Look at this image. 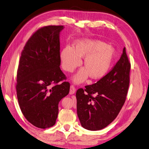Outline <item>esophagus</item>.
I'll return each mask as SVG.
<instances>
[{
	"instance_id": "1",
	"label": "esophagus",
	"mask_w": 149,
	"mask_h": 149,
	"mask_svg": "<svg viewBox=\"0 0 149 149\" xmlns=\"http://www.w3.org/2000/svg\"><path fill=\"white\" fill-rule=\"evenodd\" d=\"M75 90H76V89H75V88L74 87V86H73V85H71L70 87V92H69V93H70V95L74 94L75 92Z\"/></svg>"
}]
</instances>
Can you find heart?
<instances>
[{
	"mask_svg": "<svg viewBox=\"0 0 149 149\" xmlns=\"http://www.w3.org/2000/svg\"><path fill=\"white\" fill-rule=\"evenodd\" d=\"M115 54L114 49L98 40L82 39L74 42L72 47L65 46L60 52L61 66L64 70L72 72L84 58V68L80 69L72 77L76 84L84 82L90 76L99 80L106 75Z\"/></svg>",
	"mask_w": 149,
	"mask_h": 149,
	"instance_id": "obj_1",
	"label": "heart"
}]
</instances>
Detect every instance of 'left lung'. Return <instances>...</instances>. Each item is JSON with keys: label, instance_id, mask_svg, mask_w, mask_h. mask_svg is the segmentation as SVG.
I'll return each instance as SVG.
<instances>
[{"label": "left lung", "instance_id": "1", "mask_svg": "<svg viewBox=\"0 0 149 149\" xmlns=\"http://www.w3.org/2000/svg\"><path fill=\"white\" fill-rule=\"evenodd\" d=\"M130 69L124 47L119 60L108 74L96 84L77 91V111L84 128L100 130L117 117L126 100Z\"/></svg>", "mask_w": 149, "mask_h": 149}]
</instances>
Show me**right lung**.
<instances>
[{
	"label": "right lung",
	"mask_w": 149,
	"mask_h": 149,
	"mask_svg": "<svg viewBox=\"0 0 149 149\" xmlns=\"http://www.w3.org/2000/svg\"><path fill=\"white\" fill-rule=\"evenodd\" d=\"M64 26L42 27L24 47L17 70L16 85L19 105L33 126H54L59 102L69 93L70 84L60 69V33ZM54 84L53 86L52 85Z\"/></svg>",
	"instance_id": "add662e5"
}]
</instances>
